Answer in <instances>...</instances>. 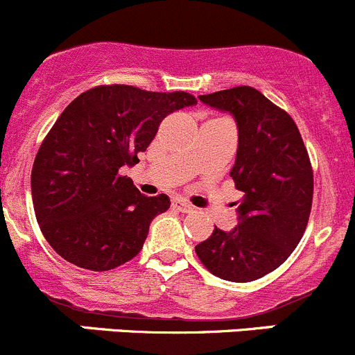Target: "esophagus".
I'll use <instances>...</instances> for the list:
<instances>
[{"mask_svg": "<svg viewBox=\"0 0 355 355\" xmlns=\"http://www.w3.org/2000/svg\"><path fill=\"white\" fill-rule=\"evenodd\" d=\"M171 207H173V210H176V212H191L193 207L189 205V203L182 202V200L179 198H174L173 202H171Z\"/></svg>", "mask_w": 355, "mask_h": 355, "instance_id": "1", "label": "esophagus"}]
</instances>
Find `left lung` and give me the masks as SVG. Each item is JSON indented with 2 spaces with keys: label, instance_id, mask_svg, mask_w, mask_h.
<instances>
[{
  "label": "left lung",
  "instance_id": "8db88e82",
  "mask_svg": "<svg viewBox=\"0 0 355 355\" xmlns=\"http://www.w3.org/2000/svg\"><path fill=\"white\" fill-rule=\"evenodd\" d=\"M198 98L236 122L238 150L230 176L243 196L236 227H214L195 252L217 278L254 282L279 268L304 234L314 189L311 160L293 119L255 87Z\"/></svg>",
  "mask_w": 355,
  "mask_h": 355
}]
</instances>
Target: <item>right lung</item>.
Returning <instances> with one entry per match:
<instances>
[{
	"instance_id": "obj_1",
	"label": "right lung",
	"mask_w": 355,
	"mask_h": 355,
	"mask_svg": "<svg viewBox=\"0 0 355 355\" xmlns=\"http://www.w3.org/2000/svg\"><path fill=\"white\" fill-rule=\"evenodd\" d=\"M196 105L184 91L98 86L79 94L44 138L31 174L36 219L65 261L110 271L139 254L167 195L145 196L121 167L135 166L173 112Z\"/></svg>"
}]
</instances>
